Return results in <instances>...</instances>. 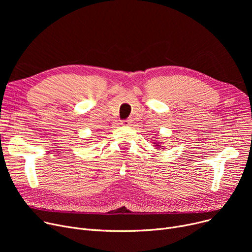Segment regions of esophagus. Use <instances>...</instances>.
<instances>
[{
  "mask_svg": "<svg viewBox=\"0 0 252 252\" xmlns=\"http://www.w3.org/2000/svg\"><path fill=\"white\" fill-rule=\"evenodd\" d=\"M130 124H131L130 119H125V121L122 122V125H123V126H130Z\"/></svg>",
  "mask_w": 252,
  "mask_h": 252,
  "instance_id": "obj_1",
  "label": "esophagus"
}]
</instances>
